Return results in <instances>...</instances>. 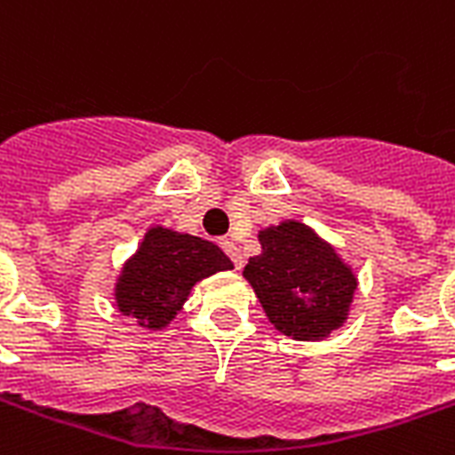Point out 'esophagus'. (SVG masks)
<instances>
[{"instance_id":"34e87169","label":"esophagus","mask_w":455,"mask_h":455,"mask_svg":"<svg viewBox=\"0 0 455 455\" xmlns=\"http://www.w3.org/2000/svg\"><path fill=\"white\" fill-rule=\"evenodd\" d=\"M220 245H221V250L227 252L228 259L234 261L235 268H243V252H240V247L235 245L234 240H231V238H221Z\"/></svg>"}]
</instances>
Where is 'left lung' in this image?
Instances as JSON below:
<instances>
[{"label":"left lung","instance_id":"left-lung-1","mask_svg":"<svg viewBox=\"0 0 455 455\" xmlns=\"http://www.w3.org/2000/svg\"><path fill=\"white\" fill-rule=\"evenodd\" d=\"M259 257L245 275L266 315L283 334L311 341L327 336L348 315L357 280L334 247L299 221H285L259 234Z\"/></svg>","mask_w":455,"mask_h":455}]
</instances>
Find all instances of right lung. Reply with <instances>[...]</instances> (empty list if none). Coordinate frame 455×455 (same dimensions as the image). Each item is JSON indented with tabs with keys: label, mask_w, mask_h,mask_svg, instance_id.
Returning a JSON list of instances; mask_svg holds the SVG:
<instances>
[{
	"label": "right lung",
	"mask_w": 455,
	"mask_h": 455,
	"mask_svg": "<svg viewBox=\"0 0 455 455\" xmlns=\"http://www.w3.org/2000/svg\"><path fill=\"white\" fill-rule=\"evenodd\" d=\"M231 266L215 243L151 228L138 254L125 264L116 285V304L124 315H132L147 330H161L198 280Z\"/></svg>",
	"instance_id": "add662e5"
}]
</instances>
